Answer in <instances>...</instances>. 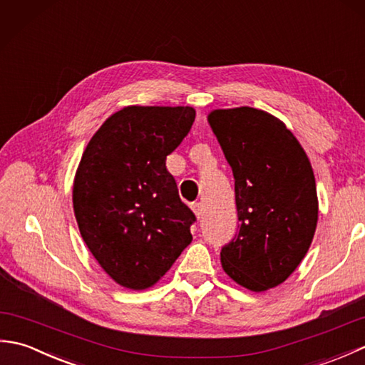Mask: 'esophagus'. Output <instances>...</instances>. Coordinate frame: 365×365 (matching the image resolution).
Here are the masks:
<instances>
[{"label": "esophagus", "mask_w": 365, "mask_h": 365, "mask_svg": "<svg viewBox=\"0 0 365 365\" xmlns=\"http://www.w3.org/2000/svg\"><path fill=\"white\" fill-rule=\"evenodd\" d=\"M191 210L195 212V215L197 216V218H200V215H202V204H200V202L191 204Z\"/></svg>", "instance_id": "1"}]
</instances>
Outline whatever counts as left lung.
Returning <instances> with one entry per match:
<instances>
[{
    "instance_id": "left-lung-1",
    "label": "left lung",
    "mask_w": 365,
    "mask_h": 365,
    "mask_svg": "<svg viewBox=\"0 0 365 365\" xmlns=\"http://www.w3.org/2000/svg\"><path fill=\"white\" fill-rule=\"evenodd\" d=\"M208 123L235 178L238 232L222 269L251 292L282 284L312 243L319 221L314 170L282 120L250 106L215 110Z\"/></svg>"
}]
</instances>
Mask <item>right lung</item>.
Here are the masks:
<instances>
[{
	"label": "right lung",
	"mask_w": 365,
	"mask_h": 365,
	"mask_svg": "<svg viewBox=\"0 0 365 365\" xmlns=\"http://www.w3.org/2000/svg\"><path fill=\"white\" fill-rule=\"evenodd\" d=\"M191 106H125L83 152L73 182L80 234L113 281L144 290L168 273L196 216L178 196L166 157L188 135Z\"/></svg>",
	"instance_id": "add662e5"
}]
</instances>
